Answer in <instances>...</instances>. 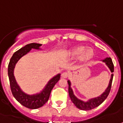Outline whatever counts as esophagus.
I'll return each mask as SVG.
<instances>
[{
    "mask_svg": "<svg viewBox=\"0 0 123 123\" xmlns=\"http://www.w3.org/2000/svg\"><path fill=\"white\" fill-rule=\"evenodd\" d=\"M68 76H69L68 72H64V73H62L61 74L62 78H67L68 77Z\"/></svg>",
    "mask_w": 123,
    "mask_h": 123,
    "instance_id": "esophagus-1",
    "label": "esophagus"
}]
</instances>
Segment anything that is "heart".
<instances>
[{"label":"heart","mask_w":123,"mask_h":123,"mask_svg":"<svg viewBox=\"0 0 123 123\" xmlns=\"http://www.w3.org/2000/svg\"><path fill=\"white\" fill-rule=\"evenodd\" d=\"M68 54L72 57L79 56V60L81 62H85L92 58L94 55V50L92 48H86L83 45H80L69 50Z\"/></svg>","instance_id":"1"}]
</instances>
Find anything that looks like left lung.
<instances>
[{
	"mask_svg": "<svg viewBox=\"0 0 123 123\" xmlns=\"http://www.w3.org/2000/svg\"><path fill=\"white\" fill-rule=\"evenodd\" d=\"M102 61L104 62L106 64V65L108 66V68L110 69L111 73L114 72V64L112 62L111 58V57H106L105 59L102 60ZM113 74H111V77L110 81L109 83L108 87L107 88V89L105 90L104 92L100 95L99 97H97L96 98H91V99L88 100L87 102H83L81 100L78 99V98L75 97V95H74L73 90L71 88V82L70 81H68L69 85V88H68V92L70 98L71 100V101L73 102V104L76 105V107L77 108L80 109L81 110L83 111H88L93 109L97 107L101 104L106 99V98L109 94V92L111 91V88L112 86V79H113Z\"/></svg>",
	"mask_w": 123,
	"mask_h": 123,
	"instance_id": "left-lung-1",
	"label": "left lung"
}]
</instances>
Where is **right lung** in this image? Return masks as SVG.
Here are the masks:
<instances>
[{
    "instance_id": "add662e5",
    "label": "right lung",
    "mask_w": 123,
    "mask_h": 123,
    "mask_svg": "<svg viewBox=\"0 0 123 123\" xmlns=\"http://www.w3.org/2000/svg\"><path fill=\"white\" fill-rule=\"evenodd\" d=\"M42 44L32 43L25 45L18 51L14 52L10 60L9 63L8 65V76L9 79L10 86L11 90L13 96L23 106L28 109H35L42 107L48 101L49 98L50 94L52 90L57 81L59 80L61 74H58L55 76L48 82L47 85L40 93L35 95H28L24 93L21 90L18 83L16 81L14 76V69L15 65L22 57L28 53L32 49H40V47Z\"/></svg>"
}]
</instances>
